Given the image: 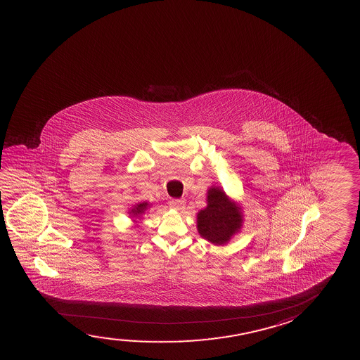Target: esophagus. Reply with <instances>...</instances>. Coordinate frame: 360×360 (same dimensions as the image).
<instances>
[{"instance_id":"1","label":"esophagus","mask_w":360,"mask_h":360,"mask_svg":"<svg viewBox=\"0 0 360 360\" xmlns=\"http://www.w3.org/2000/svg\"><path fill=\"white\" fill-rule=\"evenodd\" d=\"M186 205V200L184 199H172L171 202H169V207L174 209V210H182L183 207Z\"/></svg>"}]
</instances>
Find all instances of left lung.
I'll list each match as a JSON object with an SVG mask.
<instances>
[{"label":"left lung","mask_w":360,"mask_h":360,"mask_svg":"<svg viewBox=\"0 0 360 360\" xmlns=\"http://www.w3.org/2000/svg\"><path fill=\"white\" fill-rule=\"evenodd\" d=\"M243 212L220 187L207 189V207L197 214L199 235L215 246H224L241 231Z\"/></svg>","instance_id":"1"}]
</instances>
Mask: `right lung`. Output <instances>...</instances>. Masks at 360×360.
Instances as JSON below:
<instances>
[{
  "label": "right lung",
  "instance_id": "obj_1",
  "mask_svg": "<svg viewBox=\"0 0 360 360\" xmlns=\"http://www.w3.org/2000/svg\"><path fill=\"white\" fill-rule=\"evenodd\" d=\"M151 207V204H148V202H138V204H135L134 207L130 209V217H140L143 214H145V212L148 210V207ZM135 221V220H134Z\"/></svg>",
  "mask_w": 360,
  "mask_h": 360
}]
</instances>
